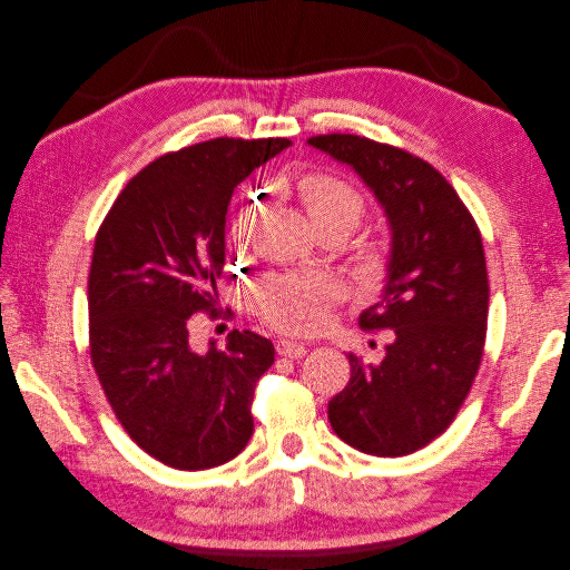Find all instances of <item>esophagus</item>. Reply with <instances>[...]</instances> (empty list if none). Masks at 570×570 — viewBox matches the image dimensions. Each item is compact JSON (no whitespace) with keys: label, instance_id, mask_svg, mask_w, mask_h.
<instances>
[{"label":"esophagus","instance_id":"1","mask_svg":"<svg viewBox=\"0 0 570 570\" xmlns=\"http://www.w3.org/2000/svg\"><path fill=\"white\" fill-rule=\"evenodd\" d=\"M276 352L281 357H285V360H302L306 352H308V347L304 345V343H296V341H278L276 343Z\"/></svg>","mask_w":570,"mask_h":570}]
</instances>
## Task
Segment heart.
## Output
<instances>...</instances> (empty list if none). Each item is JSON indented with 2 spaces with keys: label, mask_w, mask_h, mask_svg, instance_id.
<instances>
[{
  "label": "heart",
  "mask_w": 570,
  "mask_h": 570,
  "mask_svg": "<svg viewBox=\"0 0 570 570\" xmlns=\"http://www.w3.org/2000/svg\"><path fill=\"white\" fill-rule=\"evenodd\" d=\"M294 193L315 232L341 229L347 236L362 223L366 213V202L360 189L334 174H304L294 180ZM259 210V197L240 204L229 225L232 243L246 246L255 232ZM357 266L364 278L383 276L387 266L385 248L377 246V243H364L357 253ZM334 302L336 285L324 276H276L262 283L255 292V311L259 317L285 334H311L320 330L324 320L330 317Z\"/></svg>",
  "instance_id": "1"
}]
</instances>
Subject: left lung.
I'll use <instances>...</instances> for the list:
<instances>
[{"mask_svg":"<svg viewBox=\"0 0 570 570\" xmlns=\"http://www.w3.org/2000/svg\"><path fill=\"white\" fill-rule=\"evenodd\" d=\"M308 144L362 176L392 229L387 285L360 315L362 330H387V345L375 364L347 357L327 415L360 452L411 454L452 424L480 368L490 311L480 229L443 174L409 150L357 134Z\"/></svg>","mask_w":570,"mask_h":570,"instance_id":"obj_1","label":"left lung"}]
</instances>
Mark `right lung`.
Masks as SVG:
<instances>
[{
  "instance_id": "obj_1",
  "label": "right lung",
  "mask_w": 570,
  "mask_h": 570,
  "mask_svg": "<svg viewBox=\"0 0 570 570\" xmlns=\"http://www.w3.org/2000/svg\"><path fill=\"white\" fill-rule=\"evenodd\" d=\"M289 139H210L134 176L97 232L88 276L90 360L118 422L157 462L204 471L253 436V396L274 343L234 330L227 347L189 343V320L229 317L225 268L234 187Z\"/></svg>"
}]
</instances>
